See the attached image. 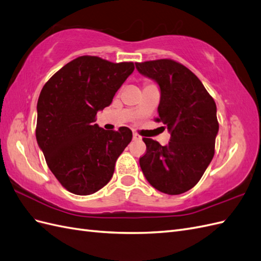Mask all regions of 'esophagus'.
<instances>
[{
  "label": "esophagus",
  "mask_w": 261,
  "mask_h": 261,
  "mask_svg": "<svg viewBox=\"0 0 261 261\" xmlns=\"http://www.w3.org/2000/svg\"><path fill=\"white\" fill-rule=\"evenodd\" d=\"M133 139H135V140H141L142 138H141V136L139 135V133L133 132Z\"/></svg>",
  "instance_id": "34e87169"
}]
</instances>
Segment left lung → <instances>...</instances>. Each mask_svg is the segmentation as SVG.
<instances>
[{
	"instance_id": "8db88e82",
	"label": "left lung",
	"mask_w": 261,
	"mask_h": 261,
	"mask_svg": "<svg viewBox=\"0 0 261 261\" xmlns=\"http://www.w3.org/2000/svg\"><path fill=\"white\" fill-rule=\"evenodd\" d=\"M138 71L158 82L161 88L159 117L170 132L163 146L143 138L145 154L141 169L155 189L180 195L198 184L211 163L219 131L217 105L201 81L172 59L137 62Z\"/></svg>"
}]
</instances>
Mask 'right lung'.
Here are the masks:
<instances>
[{"label": "right lung", "mask_w": 261, "mask_h": 261, "mask_svg": "<svg viewBox=\"0 0 261 261\" xmlns=\"http://www.w3.org/2000/svg\"><path fill=\"white\" fill-rule=\"evenodd\" d=\"M133 62L114 63L82 56L66 63L43 85L37 103L36 139L50 170L63 187L87 196L106 186L131 140L126 126L103 130L97 111L109 106Z\"/></svg>", "instance_id": "obj_1"}]
</instances>
